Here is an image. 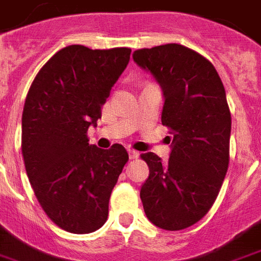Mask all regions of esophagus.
<instances>
[{
  "label": "esophagus",
  "instance_id": "esophagus-1",
  "mask_svg": "<svg viewBox=\"0 0 261 261\" xmlns=\"http://www.w3.org/2000/svg\"><path fill=\"white\" fill-rule=\"evenodd\" d=\"M128 154L130 160H136V158H139V155H140V152L136 151V150H132V148H129Z\"/></svg>",
  "mask_w": 261,
  "mask_h": 261
}]
</instances>
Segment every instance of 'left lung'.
<instances>
[{"mask_svg": "<svg viewBox=\"0 0 261 261\" xmlns=\"http://www.w3.org/2000/svg\"><path fill=\"white\" fill-rule=\"evenodd\" d=\"M133 60L154 75L164 93L161 121L172 135L168 162L142 154L150 175L140 198L146 216L177 231L202 219L216 201L230 162L231 114L216 68L179 44L138 49Z\"/></svg>", "mask_w": 261, "mask_h": 261, "instance_id": "obj_1", "label": "left lung"}]
</instances>
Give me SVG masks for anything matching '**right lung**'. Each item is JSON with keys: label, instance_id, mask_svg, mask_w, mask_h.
<instances>
[{"label": "right lung", "instance_id": "add662e5", "mask_svg": "<svg viewBox=\"0 0 261 261\" xmlns=\"http://www.w3.org/2000/svg\"><path fill=\"white\" fill-rule=\"evenodd\" d=\"M130 59L129 48L89 49L70 45L35 75L21 115V154L41 207L72 234L99 230L128 152L89 144L101 106Z\"/></svg>", "mask_w": 261, "mask_h": 261}]
</instances>
